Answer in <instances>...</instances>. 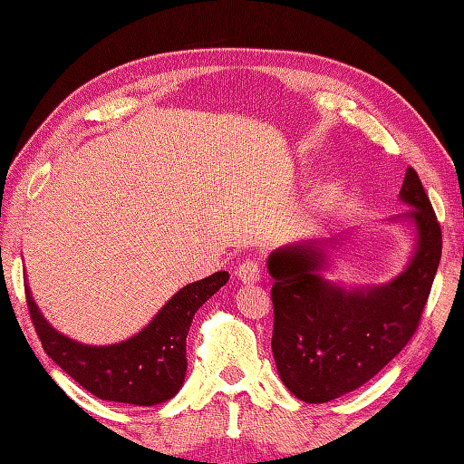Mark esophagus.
<instances>
[{"label": "esophagus", "mask_w": 464, "mask_h": 464, "mask_svg": "<svg viewBox=\"0 0 464 464\" xmlns=\"http://www.w3.org/2000/svg\"><path fill=\"white\" fill-rule=\"evenodd\" d=\"M235 273H237L239 281L245 283V285L259 283V279H261V269H259V265L255 263V261H243Z\"/></svg>", "instance_id": "esophagus-1"}]
</instances>
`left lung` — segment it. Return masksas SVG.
Here are the masks:
<instances>
[{
	"label": "left lung",
	"mask_w": 464,
	"mask_h": 464,
	"mask_svg": "<svg viewBox=\"0 0 464 464\" xmlns=\"http://www.w3.org/2000/svg\"><path fill=\"white\" fill-rule=\"evenodd\" d=\"M399 199L411 211L391 223L412 229V253L407 267L387 283L349 287L327 277L333 251L344 237L285 245L269 255L273 359L285 387L304 402L319 405L362 387L417 331L439 269L442 237L411 167Z\"/></svg>",
	"instance_id": "8db88e82"
}]
</instances>
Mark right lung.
<instances>
[{"label": "right lung", "mask_w": 464, "mask_h": 464, "mask_svg": "<svg viewBox=\"0 0 464 464\" xmlns=\"http://www.w3.org/2000/svg\"><path fill=\"white\" fill-rule=\"evenodd\" d=\"M229 281V273L185 285L133 337L113 344H83L55 331L25 283L34 327L57 367L103 401L153 407L173 399L185 382V343L197 309Z\"/></svg>", "instance_id": "obj_1"}]
</instances>
